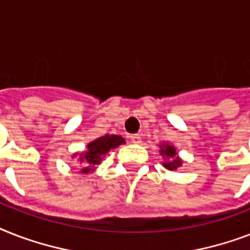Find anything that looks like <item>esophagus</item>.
Returning <instances> with one entry per match:
<instances>
[{
	"mask_svg": "<svg viewBox=\"0 0 250 250\" xmlns=\"http://www.w3.org/2000/svg\"><path fill=\"white\" fill-rule=\"evenodd\" d=\"M129 139H131V143H133V144H140L141 143L140 135H137V133H133V135H131V136H129Z\"/></svg>",
	"mask_w": 250,
	"mask_h": 250,
	"instance_id": "esophagus-1",
	"label": "esophagus"
}]
</instances>
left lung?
Instances as JSON below:
<instances>
[{"label":"left lung","instance_id":"1","mask_svg":"<svg viewBox=\"0 0 250 250\" xmlns=\"http://www.w3.org/2000/svg\"><path fill=\"white\" fill-rule=\"evenodd\" d=\"M161 153L164 154L166 158H168L167 162H165L164 166L168 170H176L180 165H182V161L179 160L178 157H176V152H175L174 146H171L168 144H165L161 149Z\"/></svg>","mask_w":250,"mask_h":250}]
</instances>
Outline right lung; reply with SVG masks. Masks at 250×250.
<instances>
[{"label":"right lung","mask_w":250,"mask_h":250,"mask_svg":"<svg viewBox=\"0 0 250 250\" xmlns=\"http://www.w3.org/2000/svg\"><path fill=\"white\" fill-rule=\"evenodd\" d=\"M125 143V139L117 135H106L102 136L97 140L92 141L88 144L86 152L80 156V162L84 164V168L82 172H89L93 170V167L97 166L102 161V157H105L106 153L110 152V149L117 148L118 145H121Z\"/></svg>","instance_id":"add662e5"}]
</instances>
